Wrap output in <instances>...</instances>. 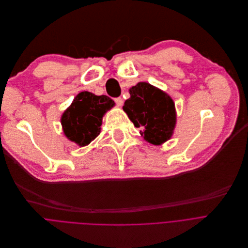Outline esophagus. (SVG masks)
<instances>
[{"label":"esophagus","mask_w":248,"mask_h":248,"mask_svg":"<svg viewBox=\"0 0 248 248\" xmlns=\"http://www.w3.org/2000/svg\"><path fill=\"white\" fill-rule=\"evenodd\" d=\"M114 102H115L117 107H121L122 103H123V100H122V97H116V98H114Z\"/></svg>","instance_id":"1"}]
</instances>
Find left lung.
Wrapping results in <instances>:
<instances>
[{
    "instance_id": "8db88e82",
    "label": "left lung",
    "mask_w": 248,
    "mask_h": 248,
    "mask_svg": "<svg viewBox=\"0 0 248 248\" xmlns=\"http://www.w3.org/2000/svg\"><path fill=\"white\" fill-rule=\"evenodd\" d=\"M130 97L123 110L140 136L155 145L170 140L174 134L177 113L174 101L164 91L146 82H139L129 89Z\"/></svg>"
}]
</instances>
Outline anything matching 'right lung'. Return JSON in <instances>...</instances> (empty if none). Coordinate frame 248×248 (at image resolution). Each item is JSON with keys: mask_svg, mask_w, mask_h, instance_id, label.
<instances>
[{"mask_svg": "<svg viewBox=\"0 0 248 248\" xmlns=\"http://www.w3.org/2000/svg\"><path fill=\"white\" fill-rule=\"evenodd\" d=\"M115 106L108 95L79 93L62 115L64 136L79 146H86L101 133L105 114Z\"/></svg>", "mask_w": 248, "mask_h": 248, "instance_id": "add662e5", "label": "right lung"}]
</instances>
